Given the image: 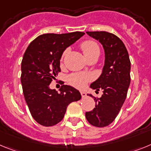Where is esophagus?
Returning a JSON list of instances; mask_svg holds the SVG:
<instances>
[{"label":"esophagus","instance_id":"34e87169","mask_svg":"<svg viewBox=\"0 0 151 151\" xmlns=\"http://www.w3.org/2000/svg\"><path fill=\"white\" fill-rule=\"evenodd\" d=\"M81 96H82V97H85V96H86V93H85V92H83V91H81Z\"/></svg>","mask_w":151,"mask_h":151}]
</instances>
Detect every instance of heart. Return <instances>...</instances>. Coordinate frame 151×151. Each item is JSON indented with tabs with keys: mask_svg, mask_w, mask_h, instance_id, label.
<instances>
[{
	"mask_svg": "<svg viewBox=\"0 0 151 151\" xmlns=\"http://www.w3.org/2000/svg\"><path fill=\"white\" fill-rule=\"evenodd\" d=\"M81 48L82 52H83L86 58H88L93 55L99 54V48L98 46L97 43L93 40H85L81 44ZM68 52V49H66L63 52L61 56V61H63L65 57ZM92 76L90 74H82V73H76V74H70L68 77V80L69 83L72 86H75L77 88H83L88 82L92 80Z\"/></svg>",
	"mask_w": 151,
	"mask_h": 151,
	"instance_id": "obj_1",
	"label": "heart"
}]
</instances>
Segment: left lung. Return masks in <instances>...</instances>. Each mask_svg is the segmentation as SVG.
I'll list each match as a JSON object with an SVG mask.
<instances>
[{"instance_id": "left-lung-1", "label": "left lung", "mask_w": 151, "mask_h": 151, "mask_svg": "<svg viewBox=\"0 0 151 151\" xmlns=\"http://www.w3.org/2000/svg\"><path fill=\"white\" fill-rule=\"evenodd\" d=\"M86 33L103 45L105 65L100 77L90 85L96 91L102 89L103 94L100 98L89 95L94 98L96 107L85 115L92 125L103 128L115 120L126 99L131 82V61L126 47L118 36L105 31Z\"/></svg>"}]
</instances>
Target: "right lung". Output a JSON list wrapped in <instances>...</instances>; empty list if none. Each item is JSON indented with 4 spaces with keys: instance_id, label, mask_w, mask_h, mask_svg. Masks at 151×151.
<instances>
[{
    "instance_id": "1",
    "label": "right lung",
    "mask_w": 151,
    "mask_h": 151,
    "mask_svg": "<svg viewBox=\"0 0 151 151\" xmlns=\"http://www.w3.org/2000/svg\"><path fill=\"white\" fill-rule=\"evenodd\" d=\"M84 32L47 33L38 36L29 45L21 63V83L29 112L39 124L53 126L61 121L70 103L81 99L80 92L62 85L60 93L49 84L61 72L63 52Z\"/></svg>"
}]
</instances>
